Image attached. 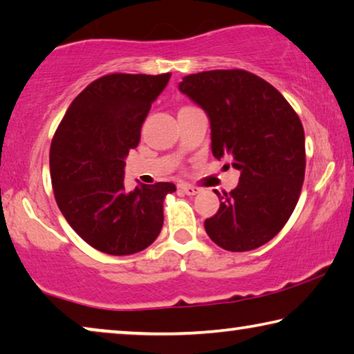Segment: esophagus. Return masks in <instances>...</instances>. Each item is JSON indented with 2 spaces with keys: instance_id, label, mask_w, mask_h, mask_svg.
I'll return each mask as SVG.
<instances>
[{
  "instance_id": "esophagus-1",
  "label": "esophagus",
  "mask_w": 354,
  "mask_h": 354,
  "mask_svg": "<svg viewBox=\"0 0 354 354\" xmlns=\"http://www.w3.org/2000/svg\"><path fill=\"white\" fill-rule=\"evenodd\" d=\"M180 188L183 189V193H185V194H188V196H194V194L201 193V188H198V187H193V185H188V183H183V185H180Z\"/></svg>"
}]
</instances>
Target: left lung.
<instances>
[{
    "label": "left lung",
    "instance_id": "8db88e82",
    "mask_svg": "<svg viewBox=\"0 0 354 354\" xmlns=\"http://www.w3.org/2000/svg\"><path fill=\"white\" fill-rule=\"evenodd\" d=\"M178 90L207 113L215 158L241 171L231 193L215 192L220 209L204 221L205 232L227 252L264 245L290 220L301 194V120L279 90L242 69L185 75Z\"/></svg>",
    "mask_w": 354,
    "mask_h": 354
}]
</instances>
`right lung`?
<instances>
[{
    "mask_svg": "<svg viewBox=\"0 0 354 354\" xmlns=\"http://www.w3.org/2000/svg\"><path fill=\"white\" fill-rule=\"evenodd\" d=\"M171 74H109L71 102L50 145V177L59 210L102 253L142 252L162 227V201L176 185L124 188V160Z\"/></svg>",
    "mask_w": 354,
    "mask_h": 354,
    "instance_id": "1",
    "label": "right lung"
}]
</instances>
